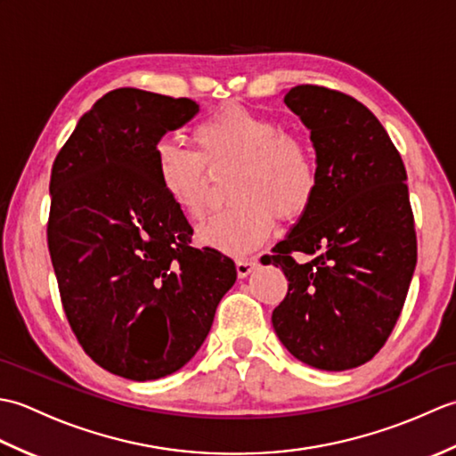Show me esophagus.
Listing matches in <instances>:
<instances>
[{"label":"esophagus","instance_id":"esophagus-1","mask_svg":"<svg viewBox=\"0 0 456 456\" xmlns=\"http://www.w3.org/2000/svg\"><path fill=\"white\" fill-rule=\"evenodd\" d=\"M235 266H237L239 278H247L256 268V260L255 258H239Z\"/></svg>","mask_w":456,"mask_h":456}]
</instances>
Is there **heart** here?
<instances>
[{
	"mask_svg": "<svg viewBox=\"0 0 456 456\" xmlns=\"http://www.w3.org/2000/svg\"><path fill=\"white\" fill-rule=\"evenodd\" d=\"M191 139L196 151L160 141L154 149V176L174 208L198 219L208 206L209 172L233 167L227 188L235 203L198 227L201 247L243 256L270 237L276 216L296 221L312 209L319 191L315 159L276 119L229 105L200 121Z\"/></svg>",
	"mask_w": 456,
	"mask_h": 456,
	"instance_id": "1",
	"label": "heart"
}]
</instances>
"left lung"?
<instances>
[{
	"instance_id": "8db88e82",
	"label": "left lung",
	"mask_w": 456,
	"mask_h": 456,
	"mask_svg": "<svg viewBox=\"0 0 456 456\" xmlns=\"http://www.w3.org/2000/svg\"><path fill=\"white\" fill-rule=\"evenodd\" d=\"M284 103L312 133L319 191L263 256L289 282L273 325L297 361L348 370L388 341L408 296L418 263L408 174L382 123L351 95L305 84ZM294 252L310 260L299 265Z\"/></svg>"
}]
</instances>
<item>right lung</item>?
<instances>
[{
    "label": "right lung",
    "mask_w": 456,
    "mask_h": 456,
    "mask_svg": "<svg viewBox=\"0 0 456 456\" xmlns=\"http://www.w3.org/2000/svg\"><path fill=\"white\" fill-rule=\"evenodd\" d=\"M200 111L188 98L119 88L84 113L51 174L48 250L84 351L129 380L190 362L235 284L229 256L190 247L159 186L154 149Z\"/></svg>",
    "instance_id": "1"
}]
</instances>
